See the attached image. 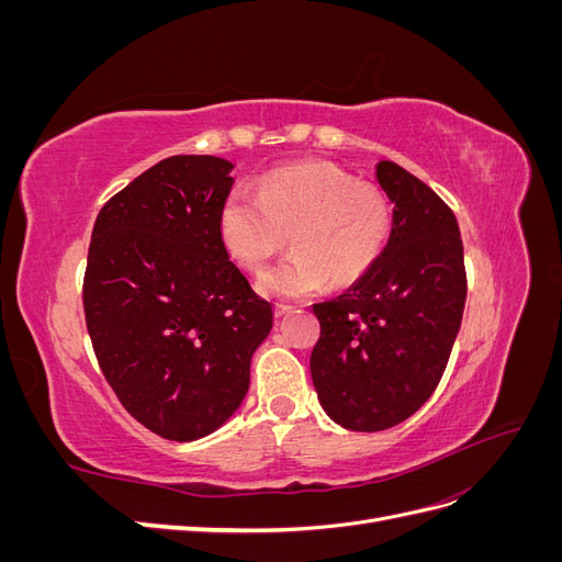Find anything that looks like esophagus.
Returning <instances> with one entry per match:
<instances>
[{
    "label": "esophagus",
    "mask_w": 562,
    "mask_h": 562,
    "mask_svg": "<svg viewBox=\"0 0 562 562\" xmlns=\"http://www.w3.org/2000/svg\"><path fill=\"white\" fill-rule=\"evenodd\" d=\"M291 312H293L291 304H277V307H274V316H277V318H281V316H285V314H291Z\"/></svg>",
    "instance_id": "esophagus-1"
}]
</instances>
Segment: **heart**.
Instances as JSON below:
<instances>
[{
	"label": "heart",
	"mask_w": 562,
	"mask_h": 562,
	"mask_svg": "<svg viewBox=\"0 0 562 562\" xmlns=\"http://www.w3.org/2000/svg\"><path fill=\"white\" fill-rule=\"evenodd\" d=\"M220 236L241 267L262 269L291 234L293 255L258 279L269 297L304 300L361 281L391 236V203L375 184L342 168L304 161L269 173L258 194L232 190L220 209Z\"/></svg>",
	"instance_id": "heart-1"
}]
</instances>
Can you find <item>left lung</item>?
<instances>
[{"mask_svg":"<svg viewBox=\"0 0 562 562\" xmlns=\"http://www.w3.org/2000/svg\"><path fill=\"white\" fill-rule=\"evenodd\" d=\"M375 178L394 203L382 258L314 304L312 380L323 411L351 431L391 429L429 401L467 302L464 246L446 201L394 161H380Z\"/></svg>","mask_w":562,"mask_h":562,"instance_id":"1","label":"left lung"}]
</instances>
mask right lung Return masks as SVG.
<instances>
[{
  "mask_svg": "<svg viewBox=\"0 0 562 562\" xmlns=\"http://www.w3.org/2000/svg\"><path fill=\"white\" fill-rule=\"evenodd\" d=\"M232 168L211 155L147 168L98 213L83 274L105 380L143 427L180 443L236 413L274 323L220 236Z\"/></svg>",
  "mask_w": 562,
  "mask_h": 562,
  "instance_id": "obj_1",
  "label": "right lung"
}]
</instances>
